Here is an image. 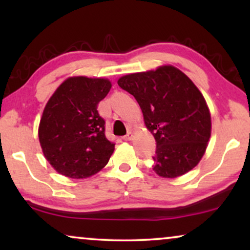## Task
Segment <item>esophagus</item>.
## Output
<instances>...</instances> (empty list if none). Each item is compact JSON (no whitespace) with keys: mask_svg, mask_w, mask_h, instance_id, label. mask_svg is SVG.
Masks as SVG:
<instances>
[{"mask_svg":"<svg viewBox=\"0 0 250 250\" xmlns=\"http://www.w3.org/2000/svg\"><path fill=\"white\" fill-rule=\"evenodd\" d=\"M123 140H125V141H131V140H133V134L129 132L128 134H126L124 138H123Z\"/></svg>","mask_w":250,"mask_h":250,"instance_id":"34e87169","label":"esophagus"}]
</instances>
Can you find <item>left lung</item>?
<instances>
[{
  "label": "left lung",
  "instance_id": "1",
  "mask_svg": "<svg viewBox=\"0 0 250 250\" xmlns=\"http://www.w3.org/2000/svg\"><path fill=\"white\" fill-rule=\"evenodd\" d=\"M136 99L156 140L152 170L174 179L194 168L206 152L211 119L204 95L176 67L127 74L117 81Z\"/></svg>",
  "mask_w": 250,
  "mask_h": 250
}]
</instances>
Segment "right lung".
I'll return each mask as SVG.
<instances>
[{"label": "right lung", "mask_w": 250, "mask_h": 250, "mask_svg": "<svg viewBox=\"0 0 250 250\" xmlns=\"http://www.w3.org/2000/svg\"><path fill=\"white\" fill-rule=\"evenodd\" d=\"M110 88L108 78L68 77L45 104L39 126L40 145L61 175L86 179L108 164L115 145L105 138L98 104Z\"/></svg>", "instance_id": "right-lung-1"}]
</instances>
